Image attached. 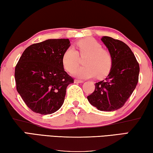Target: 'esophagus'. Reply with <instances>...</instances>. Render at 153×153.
Returning a JSON list of instances; mask_svg holds the SVG:
<instances>
[{
	"mask_svg": "<svg viewBox=\"0 0 153 153\" xmlns=\"http://www.w3.org/2000/svg\"><path fill=\"white\" fill-rule=\"evenodd\" d=\"M84 81H82V80H79V79H75L74 80V82H77V83H82Z\"/></svg>",
	"mask_w": 153,
	"mask_h": 153,
	"instance_id": "1",
	"label": "esophagus"
}]
</instances>
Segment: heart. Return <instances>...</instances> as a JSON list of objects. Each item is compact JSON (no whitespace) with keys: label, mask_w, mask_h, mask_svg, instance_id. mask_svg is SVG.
Returning a JSON list of instances; mask_svg holds the SVG:
<instances>
[{"label":"heart","mask_w":153,"mask_h":153,"mask_svg":"<svg viewBox=\"0 0 153 153\" xmlns=\"http://www.w3.org/2000/svg\"><path fill=\"white\" fill-rule=\"evenodd\" d=\"M76 51L73 47H69L64 51L62 63L64 69L72 72L79 63V56L82 57L87 56L84 61V67H79L73 71L75 76L87 79L96 76L103 78L108 74L113 64V56L108 50L103 49V46L97 40L85 38L77 42Z\"/></svg>","instance_id":"heart-1"}]
</instances>
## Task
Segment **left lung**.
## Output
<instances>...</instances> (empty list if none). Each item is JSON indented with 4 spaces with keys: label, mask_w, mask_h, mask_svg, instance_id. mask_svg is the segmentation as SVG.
<instances>
[{
    "label": "left lung",
    "mask_w": 153,
    "mask_h": 153,
    "mask_svg": "<svg viewBox=\"0 0 153 153\" xmlns=\"http://www.w3.org/2000/svg\"><path fill=\"white\" fill-rule=\"evenodd\" d=\"M101 40L113 56V64L107 78L95 84V91L87 100L99 110L113 111L124 106L135 89L140 67L125 43L108 36Z\"/></svg>",
    "instance_id": "8db88e82"
}]
</instances>
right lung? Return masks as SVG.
<instances>
[{"label": "right lung", "mask_w": 153, "mask_h": 153, "mask_svg": "<svg viewBox=\"0 0 153 153\" xmlns=\"http://www.w3.org/2000/svg\"><path fill=\"white\" fill-rule=\"evenodd\" d=\"M68 39H51L29 45L15 69L16 88L27 106L36 114L54 113L61 108L66 88L74 79L64 71L62 57Z\"/></svg>", "instance_id": "right-lung-1"}]
</instances>
